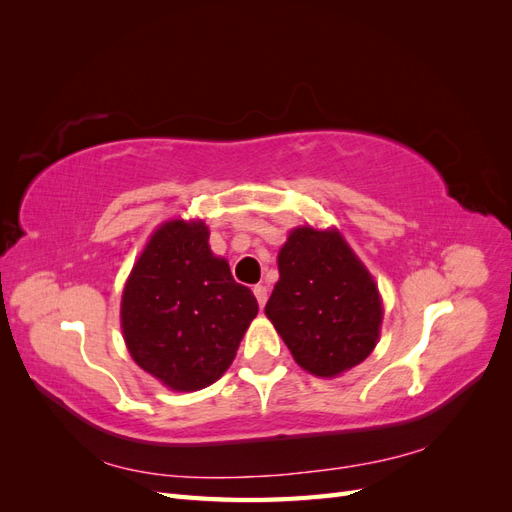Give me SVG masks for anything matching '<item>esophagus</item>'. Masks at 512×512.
<instances>
[{
	"label": "esophagus",
	"instance_id": "esophagus-1",
	"mask_svg": "<svg viewBox=\"0 0 512 512\" xmlns=\"http://www.w3.org/2000/svg\"><path fill=\"white\" fill-rule=\"evenodd\" d=\"M254 297H256V301H258V305H260V307H265V303H267V299H269V290H267V286L256 284V286H254Z\"/></svg>",
	"mask_w": 512,
	"mask_h": 512
}]
</instances>
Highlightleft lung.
I'll return each instance as SVG.
<instances>
[{"mask_svg":"<svg viewBox=\"0 0 512 512\" xmlns=\"http://www.w3.org/2000/svg\"><path fill=\"white\" fill-rule=\"evenodd\" d=\"M280 282L265 314L309 374L333 378L376 348L382 301L337 230L294 228L277 256Z\"/></svg>","mask_w":512,"mask_h":512,"instance_id":"obj_1","label":"left lung"}]
</instances>
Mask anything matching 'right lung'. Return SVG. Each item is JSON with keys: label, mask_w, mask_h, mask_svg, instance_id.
Listing matches in <instances>:
<instances>
[{"label": "right lung", "mask_w": 512, "mask_h": 512, "mask_svg": "<svg viewBox=\"0 0 512 512\" xmlns=\"http://www.w3.org/2000/svg\"><path fill=\"white\" fill-rule=\"evenodd\" d=\"M258 314L250 288L213 256L205 222H164L121 297V329L138 367L173 391L213 384Z\"/></svg>", "instance_id": "right-lung-1"}]
</instances>
